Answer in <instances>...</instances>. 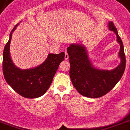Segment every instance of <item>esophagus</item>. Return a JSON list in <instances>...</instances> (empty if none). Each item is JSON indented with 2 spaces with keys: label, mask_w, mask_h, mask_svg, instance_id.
<instances>
[{
  "label": "esophagus",
  "mask_w": 130,
  "mask_h": 130,
  "mask_svg": "<svg viewBox=\"0 0 130 130\" xmlns=\"http://www.w3.org/2000/svg\"><path fill=\"white\" fill-rule=\"evenodd\" d=\"M68 58H69L68 53H67V52H66V51H65V59L66 60H67V59H68Z\"/></svg>",
  "instance_id": "34e87169"
}]
</instances>
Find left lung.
<instances>
[{
	"instance_id": "8db88e82",
	"label": "left lung",
	"mask_w": 130,
	"mask_h": 130,
	"mask_svg": "<svg viewBox=\"0 0 130 130\" xmlns=\"http://www.w3.org/2000/svg\"><path fill=\"white\" fill-rule=\"evenodd\" d=\"M109 29L114 31L120 45L119 56L120 64L112 71L99 70L94 68L87 55L85 47L72 44L67 47L71 68L69 71L73 85L80 94L89 98H99L110 92L120 80L126 68V56L124 45L114 23L110 22Z\"/></svg>"
}]
</instances>
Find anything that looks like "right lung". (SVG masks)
<instances>
[{
    "label": "right lung",
    "mask_w": 130,
    "mask_h": 130,
    "mask_svg": "<svg viewBox=\"0 0 130 130\" xmlns=\"http://www.w3.org/2000/svg\"><path fill=\"white\" fill-rule=\"evenodd\" d=\"M18 24L10 32L9 40L3 51V74L7 83L20 95L27 99H35L44 94L49 89L60 63L65 59V53H50L42 64L34 69H18L12 61L9 52L12 34Z\"/></svg>",
    "instance_id": "right-lung-1"
}]
</instances>
